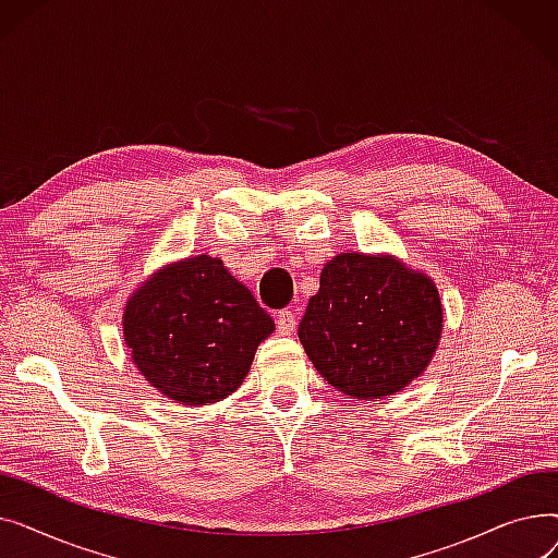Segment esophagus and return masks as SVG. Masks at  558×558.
<instances>
[{"label":"esophagus","mask_w":558,"mask_h":558,"mask_svg":"<svg viewBox=\"0 0 558 558\" xmlns=\"http://www.w3.org/2000/svg\"><path fill=\"white\" fill-rule=\"evenodd\" d=\"M276 326H278L280 335H291L296 330V314L291 310H280L276 314Z\"/></svg>","instance_id":"1"}]
</instances>
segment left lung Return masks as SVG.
Wrapping results in <instances>:
<instances>
[{
	"label": "left lung",
	"instance_id": "obj_1",
	"mask_svg": "<svg viewBox=\"0 0 558 558\" xmlns=\"http://www.w3.org/2000/svg\"><path fill=\"white\" fill-rule=\"evenodd\" d=\"M441 330L444 305L425 274L391 255L341 253L320 271L299 339L328 385L375 400L427 368Z\"/></svg>",
	"mask_w": 558,
	"mask_h": 558
}]
</instances>
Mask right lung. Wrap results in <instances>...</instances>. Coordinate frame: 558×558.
Listing matches in <instances>:
<instances>
[{"instance_id":"add662e5","label":"right lung","mask_w":558,"mask_h":558,"mask_svg":"<svg viewBox=\"0 0 558 558\" xmlns=\"http://www.w3.org/2000/svg\"><path fill=\"white\" fill-rule=\"evenodd\" d=\"M274 330L251 291L210 255L160 269L124 310V341L137 371L190 407L238 391L257 345Z\"/></svg>"}]
</instances>
